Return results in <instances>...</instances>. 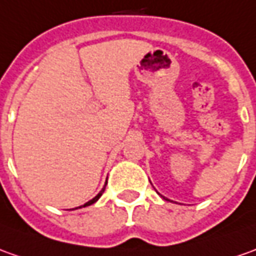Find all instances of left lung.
Segmentation results:
<instances>
[{
	"instance_id": "obj_1",
	"label": "left lung",
	"mask_w": 256,
	"mask_h": 256,
	"mask_svg": "<svg viewBox=\"0 0 256 256\" xmlns=\"http://www.w3.org/2000/svg\"><path fill=\"white\" fill-rule=\"evenodd\" d=\"M164 199H165V198H164Z\"/></svg>"
}]
</instances>
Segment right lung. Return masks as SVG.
Here are the masks:
<instances>
[{
	"label": "right lung",
	"mask_w": 256,
	"mask_h": 256,
	"mask_svg": "<svg viewBox=\"0 0 256 256\" xmlns=\"http://www.w3.org/2000/svg\"><path fill=\"white\" fill-rule=\"evenodd\" d=\"M104 192H105V186L102 188V190H100V192H99V194H96V196H95V198H94V199H91V200H90V202H86V203H85V204H82V206H80V208H86V206H91L92 203H95V202L98 200L99 198H100V196H102V194H104Z\"/></svg>",
	"instance_id": "add662e5"
}]
</instances>
